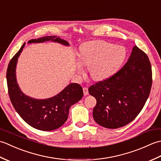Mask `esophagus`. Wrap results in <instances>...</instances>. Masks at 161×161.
<instances>
[{
	"mask_svg": "<svg viewBox=\"0 0 161 161\" xmlns=\"http://www.w3.org/2000/svg\"><path fill=\"white\" fill-rule=\"evenodd\" d=\"M83 91H84V95H87L88 94V88L84 87V88H83Z\"/></svg>",
	"mask_w": 161,
	"mask_h": 161,
	"instance_id": "34e87169",
	"label": "esophagus"
}]
</instances>
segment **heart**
<instances>
[{"label": "heart", "instance_id": "obj_1", "mask_svg": "<svg viewBox=\"0 0 161 161\" xmlns=\"http://www.w3.org/2000/svg\"><path fill=\"white\" fill-rule=\"evenodd\" d=\"M126 56L124 46L99 40L83 44L78 54L80 63L88 65V73L95 81L107 80L117 73ZM77 68L81 73L82 68L80 65Z\"/></svg>", "mask_w": 161, "mask_h": 161}]
</instances>
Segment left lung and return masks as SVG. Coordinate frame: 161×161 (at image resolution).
<instances>
[{"instance_id": "obj_1", "label": "left lung", "mask_w": 161, "mask_h": 161, "mask_svg": "<svg viewBox=\"0 0 161 161\" xmlns=\"http://www.w3.org/2000/svg\"><path fill=\"white\" fill-rule=\"evenodd\" d=\"M152 71L147 55L135 46L120 70L88 88L97 100L95 121L105 128L117 129L133 121L141 111L150 93Z\"/></svg>"}]
</instances>
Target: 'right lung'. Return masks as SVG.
I'll return each mask as SVG.
<instances>
[{"label":"right lung","instance_id":"obj_1","mask_svg":"<svg viewBox=\"0 0 161 161\" xmlns=\"http://www.w3.org/2000/svg\"><path fill=\"white\" fill-rule=\"evenodd\" d=\"M54 42L69 46L66 41L57 36H47L31 39L28 43ZM25 43L10 60L7 70L8 93L14 108L25 122L42 131H52L62 126L68 117L69 108L83 97V90L80 84L72 83L55 96L45 100H37L27 96L20 91L16 78V66L18 57Z\"/></svg>","mask_w":161,"mask_h":161}]
</instances>
